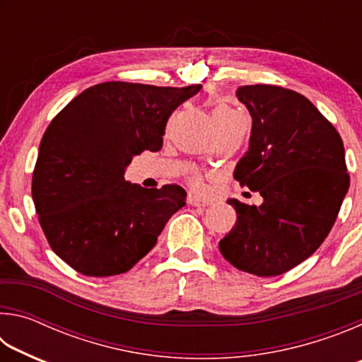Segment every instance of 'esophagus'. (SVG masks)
Wrapping results in <instances>:
<instances>
[{
  "mask_svg": "<svg viewBox=\"0 0 362 362\" xmlns=\"http://www.w3.org/2000/svg\"><path fill=\"white\" fill-rule=\"evenodd\" d=\"M188 204L189 206H196V207H206V206H209L211 203L209 201H206V199H201V198H198V196H192L189 194L188 196Z\"/></svg>",
  "mask_w": 362,
  "mask_h": 362,
  "instance_id": "obj_1",
  "label": "esophagus"
}]
</instances>
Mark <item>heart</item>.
I'll use <instances>...</instances> for the list:
<instances>
[{
  "instance_id": "1",
  "label": "heart",
  "mask_w": 362,
  "mask_h": 362,
  "mask_svg": "<svg viewBox=\"0 0 362 362\" xmlns=\"http://www.w3.org/2000/svg\"><path fill=\"white\" fill-rule=\"evenodd\" d=\"M228 113H233L231 110H228V108H217L216 113H214V116H216V115H228ZM187 183L194 189L196 193H206V189H207L206 179H204L203 174L198 173V170H193V173H189L187 175Z\"/></svg>"
}]
</instances>
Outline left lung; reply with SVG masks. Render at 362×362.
<instances>
[{
	"label": "left lung",
	"instance_id": "obj_1",
	"mask_svg": "<svg viewBox=\"0 0 362 362\" xmlns=\"http://www.w3.org/2000/svg\"><path fill=\"white\" fill-rule=\"evenodd\" d=\"M252 116L246 155L235 170L262 206L238 199L236 226L220 252L241 272L269 278L289 272L326 240L350 187L340 134L305 95L272 84L241 86Z\"/></svg>",
	"mask_w": 362,
	"mask_h": 362
}]
</instances>
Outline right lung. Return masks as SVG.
<instances>
[{"instance_id": "1", "label": "right lung", "mask_w": 362, "mask_h": 362, "mask_svg": "<svg viewBox=\"0 0 362 362\" xmlns=\"http://www.w3.org/2000/svg\"><path fill=\"white\" fill-rule=\"evenodd\" d=\"M203 86L108 81L54 116L41 139L32 198L49 246L84 276L129 272L156 244L187 192L124 180L132 156L159 151L174 110Z\"/></svg>"}]
</instances>
